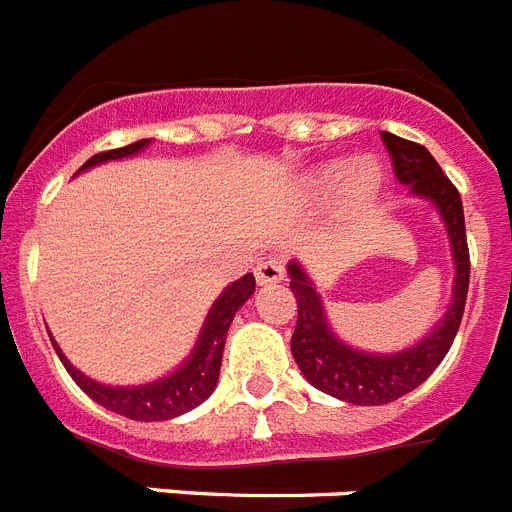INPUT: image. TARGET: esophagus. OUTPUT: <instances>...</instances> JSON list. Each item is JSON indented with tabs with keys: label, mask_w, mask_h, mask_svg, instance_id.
Segmentation results:
<instances>
[{
	"label": "esophagus",
	"mask_w": 512,
	"mask_h": 512,
	"mask_svg": "<svg viewBox=\"0 0 512 512\" xmlns=\"http://www.w3.org/2000/svg\"><path fill=\"white\" fill-rule=\"evenodd\" d=\"M282 277H285V266H282V261L269 259L261 261V264L256 266V280H259V285H272V282H280Z\"/></svg>",
	"instance_id": "obj_1"
}]
</instances>
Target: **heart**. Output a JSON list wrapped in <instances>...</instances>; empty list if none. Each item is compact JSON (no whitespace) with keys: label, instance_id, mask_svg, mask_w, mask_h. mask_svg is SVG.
Returning <instances> with one entry per match:
<instances>
[{"label":"heart","instance_id":"obj_1","mask_svg":"<svg viewBox=\"0 0 512 512\" xmlns=\"http://www.w3.org/2000/svg\"><path fill=\"white\" fill-rule=\"evenodd\" d=\"M377 185H379V172L377 167L369 162L356 164V167L350 170V175L348 170H345V164L332 162L319 167L314 175L308 177V188H311L314 196L327 198L332 196V193H337L340 188H345V196H348L350 201H356V204H361V201L374 196Z\"/></svg>","mask_w":512,"mask_h":512}]
</instances>
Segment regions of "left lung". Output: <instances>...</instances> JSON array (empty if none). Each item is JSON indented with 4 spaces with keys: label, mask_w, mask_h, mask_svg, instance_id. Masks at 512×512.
I'll use <instances>...</instances> for the list:
<instances>
[{
    "label": "left lung",
    "mask_w": 512,
    "mask_h": 512,
    "mask_svg": "<svg viewBox=\"0 0 512 512\" xmlns=\"http://www.w3.org/2000/svg\"><path fill=\"white\" fill-rule=\"evenodd\" d=\"M382 141L390 151L400 183L411 185V193L416 196L429 198L445 222L455 261L453 303L442 316V322L413 348L387 353V356L363 353V350L348 348L329 329L322 298L316 293L314 282L303 272V266L298 261L287 264L290 290L298 303V322L290 340L295 363L316 390L353 405L392 403L432 377V371L442 363L458 335L468 298V280H471L466 219H463V201H460L458 188L447 180L437 159L421 143L405 141L392 133H382Z\"/></svg>",
    "instance_id": "left-lung-1"
}]
</instances>
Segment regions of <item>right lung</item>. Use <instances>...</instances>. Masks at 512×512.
I'll use <instances>...</instances> for the list:
<instances>
[{
	"label": "right lung",
	"instance_id": "right-lung-1",
	"mask_svg": "<svg viewBox=\"0 0 512 512\" xmlns=\"http://www.w3.org/2000/svg\"><path fill=\"white\" fill-rule=\"evenodd\" d=\"M149 143L151 141H135L130 146H122V149L101 151V154L91 156L80 170H88V167L109 162V159L133 156L141 149H146ZM253 290H256L253 274H246L238 282L227 285L225 293L219 295L214 306H211L204 329H201V337L196 342V350L190 353L188 361L177 371L151 384H138V387H109V384H101L96 379L86 377L83 371L75 369L73 363L65 358V353L59 350L57 342L52 340V345L57 350L62 366L67 369V374L73 377V382L86 392L88 398L104 405L107 411L120 413V416L133 418V421H167V418L193 411L196 405L204 403L214 392L219 379V366H222L227 329H230L232 319L238 314V308L251 298Z\"/></svg>",
	"mask_w": 512,
	"mask_h": 512
}]
</instances>
